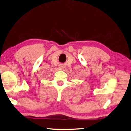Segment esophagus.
I'll return each mask as SVG.
<instances>
[{
  "label": "esophagus",
  "mask_w": 131,
  "mask_h": 131,
  "mask_svg": "<svg viewBox=\"0 0 131 131\" xmlns=\"http://www.w3.org/2000/svg\"><path fill=\"white\" fill-rule=\"evenodd\" d=\"M59 67H60V68H64V64H60L59 65Z\"/></svg>",
  "instance_id": "1"
}]
</instances>
